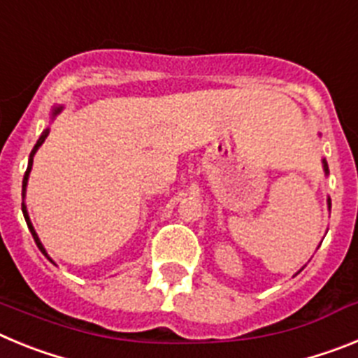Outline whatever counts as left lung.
Masks as SVG:
<instances>
[{
    "label": "left lung",
    "mask_w": 358,
    "mask_h": 358,
    "mask_svg": "<svg viewBox=\"0 0 358 358\" xmlns=\"http://www.w3.org/2000/svg\"><path fill=\"white\" fill-rule=\"evenodd\" d=\"M322 170H324V176H328V173H330V170H328V163H327V159H322ZM328 210H330L331 208V199L328 197ZM303 271V268H301ZM297 273H299V271H297Z\"/></svg>",
    "instance_id": "left-lung-1"
}]
</instances>
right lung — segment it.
<instances>
[{"mask_svg": "<svg viewBox=\"0 0 358 358\" xmlns=\"http://www.w3.org/2000/svg\"><path fill=\"white\" fill-rule=\"evenodd\" d=\"M64 109V106H55L52 109V115H50V120H55L57 118V115H61V110ZM48 134H50V127H46L43 131V134L39 136V140H37V143H36V147L31 148V152H30V157H28V166H27V172H24V177H23V204H21V210H23V215H24V220H27V226H28V229H30V233H31V236H34V240H36V243H37V248H39V251L43 252L44 256H46V258H48L50 262H52L53 265H57L55 262L52 260V258H50V255L48 252H46V249H44V245H43V242H41L39 240V235H37L36 233V229H34V224H31V220H30V217H28V210H27V204H24V197H27V186H28V177H30V172H31V164H34V156H36V152L39 150V147L41 145L44 143V140H46V138H48Z\"/></svg>", "mask_w": 358, "mask_h": 358, "instance_id": "right-lung-1", "label": "right lung"}]
</instances>
